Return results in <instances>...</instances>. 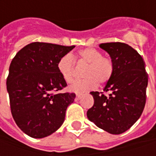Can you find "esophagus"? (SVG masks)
Returning a JSON list of instances; mask_svg holds the SVG:
<instances>
[{
    "label": "esophagus",
    "mask_w": 156,
    "mask_h": 156,
    "mask_svg": "<svg viewBox=\"0 0 156 156\" xmlns=\"http://www.w3.org/2000/svg\"><path fill=\"white\" fill-rule=\"evenodd\" d=\"M81 99V94H76V100Z\"/></svg>",
    "instance_id": "esophagus-1"
}]
</instances>
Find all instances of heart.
I'll use <instances>...</instances> for the list:
<instances>
[{
  "label": "heart",
  "instance_id": "b5f03b06",
  "mask_svg": "<svg viewBox=\"0 0 156 156\" xmlns=\"http://www.w3.org/2000/svg\"><path fill=\"white\" fill-rule=\"evenodd\" d=\"M77 57L81 62L87 64L83 71L85 77L75 81L69 89L73 92H86L97 86V83L104 84L110 80L114 72L113 62L109 58L103 56L98 49L87 48L77 53ZM57 69L63 80L71 83L75 81V62L71 55H65L57 62Z\"/></svg>",
  "mask_w": 156,
  "mask_h": 156
}]
</instances>
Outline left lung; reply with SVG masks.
<instances>
[{"mask_svg": "<svg viewBox=\"0 0 156 156\" xmlns=\"http://www.w3.org/2000/svg\"><path fill=\"white\" fill-rule=\"evenodd\" d=\"M111 58L114 72L103 91L91 92L94 106L87 112L90 122L109 134L120 135L140 118L146 103L148 78L142 57L122 42L101 43Z\"/></svg>", "mask_w": 156, "mask_h": 156, "instance_id": "left-lung-1", "label": "left lung"}]
</instances>
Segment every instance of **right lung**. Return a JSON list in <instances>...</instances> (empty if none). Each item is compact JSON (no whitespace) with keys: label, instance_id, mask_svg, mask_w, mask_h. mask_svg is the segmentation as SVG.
<instances>
[{"label":"right lung","instance_id":"obj_1","mask_svg":"<svg viewBox=\"0 0 156 156\" xmlns=\"http://www.w3.org/2000/svg\"><path fill=\"white\" fill-rule=\"evenodd\" d=\"M75 46L33 42L12 60L7 90L10 108L17 126L32 138L55 133L65 120L74 93H57L67 86L58 72L57 62Z\"/></svg>","mask_w":156,"mask_h":156}]
</instances>
